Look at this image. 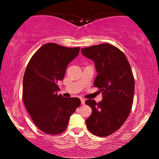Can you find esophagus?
Returning <instances> with one entry per match:
<instances>
[{
  "label": "esophagus",
  "mask_w": 159,
  "mask_h": 159,
  "mask_svg": "<svg viewBox=\"0 0 159 159\" xmlns=\"http://www.w3.org/2000/svg\"><path fill=\"white\" fill-rule=\"evenodd\" d=\"M81 102L82 105H84V103H85V99H84V98H81Z\"/></svg>",
  "instance_id": "esophagus-1"
}]
</instances>
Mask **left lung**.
<instances>
[{"label":"left lung","mask_w":159,"mask_h":159,"mask_svg":"<svg viewBox=\"0 0 159 159\" xmlns=\"http://www.w3.org/2000/svg\"><path fill=\"white\" fill-rule=\"evenodd\" d=\"M84 56L95 63L97 76L93 85L99 89L102 100L87 99L92 108L87 120L88 130L98 137L117 131L129 117L134 92V79L126 57L119 48L107 43L81 48Z\"/></svg>","instance_id":"left-lung-1"}]
</instances>
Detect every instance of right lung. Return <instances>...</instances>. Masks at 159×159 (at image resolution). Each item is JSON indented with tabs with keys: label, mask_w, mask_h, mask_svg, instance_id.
Instances as JSON below:
<instances>
[{
	"label": "right lung",
	"mask_w": 159,
	"mask_h": 159,
	"mask_svg": "<svg viewBox=\"0 0 159 159\" xmlns=\"http://www.w3.org/2000/svg\"><path fill=\"white\" fill-rule=\"evenodd\" d=\"M80 47L66 48L47 43L33 55L23 78L24 104L36 127L48 134H61L69 117L81 105L78 98H65L57 83L63 80L67 66Z\"/></svg>",
	"instance_id": "right-lung-1"
}]
</instances>
